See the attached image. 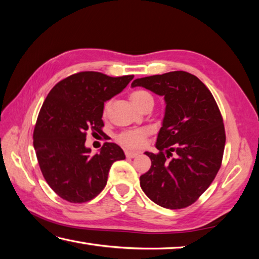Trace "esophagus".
Wrapping results in <instances>:
<instances>
[{"instance_id": "esophagus-1", "label": "esophagus", "mask_w": 259, "mask_h": 259, "mask_svg": "<svg viewBox=\"0 0 259 259\" xmlns=\"http://www.w3.org/2000/svg\"><path fill=\"white\" fill-rule=\"evenodd\" d=\"M125 156L126 157H130V159H134V157L137 156L139 154V152H136V151H130V150H125Z\"/></svg>"}]
</instances>
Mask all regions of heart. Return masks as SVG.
I'll use <instances>...</instances> for the list:
<instances>
[{"instance_id":"1","label":"heart","mask_w":259,"mask_h":259,"mask_svg":"<svg viewBox=\"0 0 259 259\" xmlns=\"http://www.w3.org/2000/svg\"><path fill=\"white\" fill-rule=\"evenodd\" d=\"M152 96L144 90H136L130 95V100L135 107H138L146 99H151ZM146 133L144 130H130L122 133L119 136V142L129 147H139L143 145L144 139H145Z\"/></svg>"}]
</instances>
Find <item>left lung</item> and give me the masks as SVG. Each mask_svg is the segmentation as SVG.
I'll list each match as a JSON object with an SVG mask.
<instances>
[{
	"label": "left lung",
	"mask_w": 259,
	"mask_h": 259,
	"mask_svg": "<svg viewBox=\"0 0 259 259\" xmlns=\"http://www.w3.org/2000/svg\"><path fill=\"white\" fill-rule=\"evenodd\" d=\"M164 97L165 112L157 134L159 153L145 152L152 165L140 176V187L153 202L166 209L194 203L216 177L225 147L222 114L209 89L184 71L137 78Z\"/></svg>",
	"instance_id": "obj_1"
}]
</instances>
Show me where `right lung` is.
Instances as JSON below:
<instances>
[{
	"label": "right lung",
	"instance_id": "1",
	"mask_svg": "<svg viewBox=\"0 0 259 259\" xmlns=\"http://www.w3.org/2000/svg\"><path fill=\"white\" fill-rule=\"evenodd\" d=\"M134 75L112 77L80 72L52 88L38 113L33 145L43 177L57 195L72 203L96 198L106 186L108 171L125 159L122 148L105 143L91 155L87 135H104V103L120 94Z\"/></svg>",
	"mask_w": 259,
	"mask_h": 259
}]
</instances>
